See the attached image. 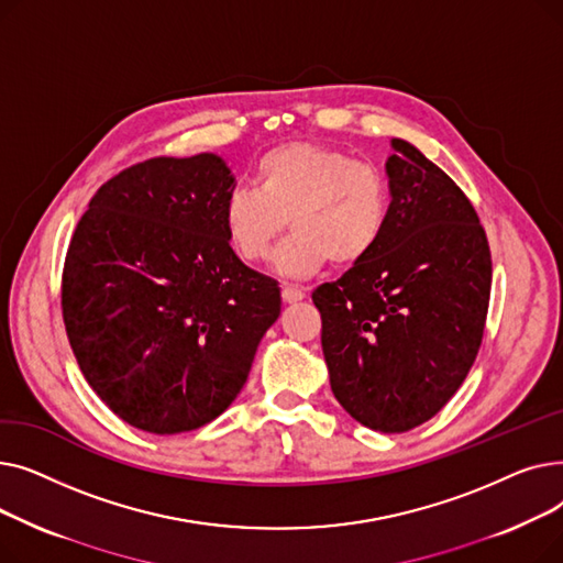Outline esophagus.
<instances>
[{
  "label": "esophagus",
  "mask_w": 563,
  "mask_h": 563,
  "mask_svg": "<svg viewBox=\"0 0 563 563\" xmlns=\"http://www.w3.org/2000/svg\"><path fill=\"white\" fill-rule=\"evenodd\" d=\"M280 294H283V301L285 303H297V301H301L306 297V289L294 287V285H283Z\"/></svg>",
  "instance_id": "34e87169"
}]
</instances>
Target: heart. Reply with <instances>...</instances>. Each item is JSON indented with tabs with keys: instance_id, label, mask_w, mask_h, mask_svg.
I'll list each match as a JSON object with an SVG mask.
<instances>
[{
	"instance_id": "heart-1",
	"label": "heart",
	"mask_w": 563,
	"mask_h": 563,
	"mask_svg": "<svg viewBox=\"0 0 563 563\" xmlns=\"http://www.w3.org/2000/svg\"><path fill=\"white\" fill-rule=\"evenodd\" d=\"M390 177L369 159H353L321 143L291 141L272 147L253 166V187H236L223 202V228L234 255L266 260L285 228L276 266L287 276H310L329 260L361 264L388 230Z\"/></svg>"
}]
</instances>
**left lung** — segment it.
<instances>
[{"mask_svg": "<svg viewBox=\"0 0 563 563\" xmlns=\"http://www.w3.org/2000/svg\"><path fill=\"white\" fill-rule=\"evenodd\" d=\"M393 212L369 257L312 291L335 399L361 424H424L475 363L493 262L475 207L416 145L393 139Z\"/></svg>", "mask_w": 563, "mask_h": 563, "instance_id": "left-lung-1", "label": "left lung"}]
</instances>
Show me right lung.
Masks as SVG:
<instances>
[{
  "instance_id": "1",
  "label": "right lung",
  "mask_w": 563,
  "mask_h": 563,
  "mask_svg": "<svg viewBox=\"0 0 563 563\" xmlns=\"http://www.w3.org/2000/svg\"><path fill=\"white\" fill-rule=\"evenodd\" d=\"M221 157H153L107 180L64 262L62 312L84 378L128 424L212 422L249 378L280 289L234 255Z\"/></svg>"
}]
</instances>
